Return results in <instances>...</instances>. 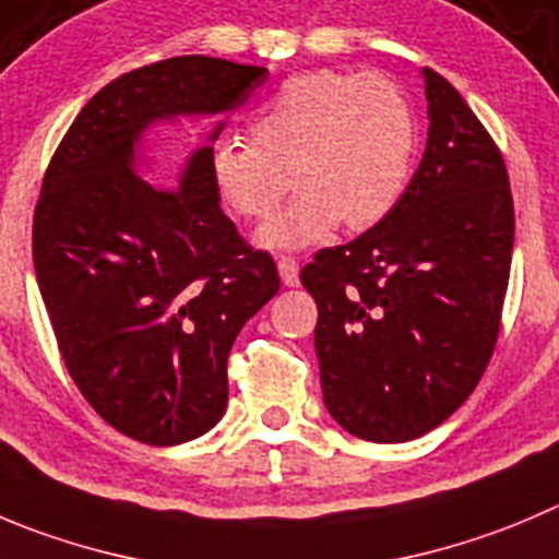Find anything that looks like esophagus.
Segmentation results:
<instances>
[{"mask_svg": "<svg viewBox=\"0 0 559 559\" xmlns=\"http://www.w3.org/2000/svg\"><path fill=\"white\" fill-rule=\"evenodd\" d=\"M276 269H280V280H283V285H288V288H296V285H299V260L280 258Z\"/></svg>", "mask_w": 559, "mask_h": 559, "instance_id": "esophagus-1", "label": "esophagus"}]
</instances>
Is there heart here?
Listing matches in <instances>:
<instances>
[{
    "mask_svg": "<svg viewBox=\"0 0 559 559\" xmlns=\"http://www.w3.org/2000/svg\"><path fill=\"white\" fill-rule=\"evenodd\" d=\"M252 142L225 136L209 156V178L227 211L249 222L274 214L288 189L299 194L258 233L265 249H301L379 225L412 180L417 123L403 90L379 73L334 68L296 73L249 117Z\"/></svg>",
    "mask_w": 559,
    "mask_h": 559,
    "instance_id": "obj_1",
    "label": "heart"
}]
</instances>
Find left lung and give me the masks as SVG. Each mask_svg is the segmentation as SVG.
<instances>
[{
	"label": "left lung",
	"mask_w": 559,
	"mask_h": 559,
	"mask_svg": "<svg viewBox=\"0 0 559 559\" xmlns=\"http://www.w3.org/2000/svg\"><path fill=\"white\" fill-rule=\"evenodd\" d=\"M428 142L386 219L301 269L316 354L340 428L395 444L442 425L480 381L499 334L513 197L459 90L423 68Z\"/></svg>",
	"instance_id": "8db88e82"
}]
</instances>
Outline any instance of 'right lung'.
<instances>
[{"label":"right lung","mask_w":559,"mask_h":559,"mask_svg":"<svg viewBox=\"0 0 559 559\" xmlns=\"http://www.w3.org/2000/svg\"><path fill=\"white\" fill-rule=\"evenodd\" d=\"M265 79L203 55L126 73L84 104L46 169L32 260L60 354L90 406L153 448L219 423L233 343L280 290L274 260L243 243L209 178L227 115ZM178 116L217 123L162 190L139 175L141 140Z\"/></svg>","instance_id":"obj_1"}]
</instances>
